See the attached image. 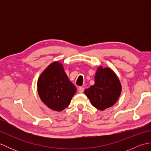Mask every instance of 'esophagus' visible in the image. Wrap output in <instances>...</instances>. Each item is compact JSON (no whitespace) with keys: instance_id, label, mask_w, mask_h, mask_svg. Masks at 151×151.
I'll use <instances>...</instances> for the list:
<instances>
[{"instance_id":"obj_1","label":"esophagus","mask_w":151,"mask_h":151,"mask_svg":"<svg viewBox=\"0 0 151 151\" xmlns=\"http://www.w3.org/2000/svg\"><path fill=\"white\" fill-rule=\"evenodd\" d=\"M78 90V93H82L84 91V88L83 87H79Z\"/></svg>"}]
</instances>
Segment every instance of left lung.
<instances>
[{
    "instance_id": "obj_1",
    "label": "left lung",
    "mask_w": 151,
    "mask_h": 151,
    "mask_svg": "<svg viewBox=\"0 0 151 151\" xmlns=\"http://www.w3.org/2000/svg\"><path fill=\"white\" fill-rule=\"evenodd\" d=\"M121 89L119 80L113 70L99 66L95 76V84L86 89L84 93L94 107L104 110L117 101Z\"/></svg>"
}]
</instances>
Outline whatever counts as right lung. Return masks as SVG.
I'll list each match as a JSON object with an SVG mask.
<instances>
[{"label": "right lung", "instance_id": "add662e5", "mask_svg": "<svg viewBox=\"0 0 151 151\" xmlns=\"http://www.w3.org/2000/svg\"><path fill=\"white\" fill-rule=\"evenodd\" d=\"M41 100L51 110L61 111L69 105L76 88L67 77L63 65L54 62L41 74L37 83Z\"/></svg>", "mask_w": 151, "mask_h": 151}]
</instances>
